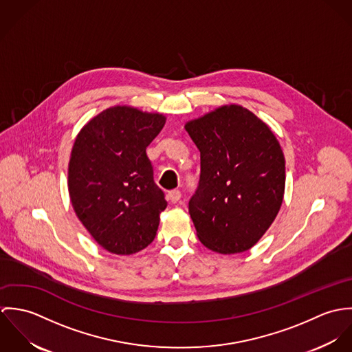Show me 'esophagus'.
I'll list each match as a JSON object with an SVG mask.
<instances>
[{"label":"esophagus","instance_id":"34e87169","mask_svg":"<svg viewBox=\"0 0 352 352\" xmlns=\"http://www.w3.org/2000/svg\"><path fill=\"white\" fill-rule=\"evenodd\" d=\"M166 197H168V201H170V203H177V201H180V198H182V192L179 190H172V191L168 192Z\"/></svg>","mask_w":352,"mask_h":352}]
</instances>
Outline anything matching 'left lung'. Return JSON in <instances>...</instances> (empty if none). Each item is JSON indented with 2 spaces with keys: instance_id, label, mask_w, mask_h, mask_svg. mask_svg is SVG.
<instances>
[{
  "instance_id": "8db88e82",
  "label": "left lung",
  "mask_w": 352,
  "mask_h": 352,
  "mask_svg": "<svg viewBox=\"0 0 352 352\" xmlns=\"http://www.w3.org/2000/svg\"><path fill=\"white\" fill-rule=\"evenodd\" d=\"M201 151V179L188 210L201 244L222 254L248 251L276 218L285 195L282 148L250 109L228 104L186 123Z\"/></svg>"
}]
</instances>
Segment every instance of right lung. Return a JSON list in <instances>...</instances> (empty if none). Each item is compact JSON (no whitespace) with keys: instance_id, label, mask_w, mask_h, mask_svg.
Returning a JSON list of instances; mask_svg holds the SVG:
<instances>
[{"instance_id":"1","label":"right lung","mask_w":352,"mask_h":352,"mask_svg":"<svg viewBox=\"0 0 352 352\" xmlns=\"http://www.w3.org/2000/svg\"><path fill=\"white\" fill-rule=\"evenodd\" d=\"M165 115L130 105L109 107L77 134L67 169L72 206L95 241L115 254H133L155 237L164 192L154 183L146 148Z\"/></svg>"}]
</instances>
